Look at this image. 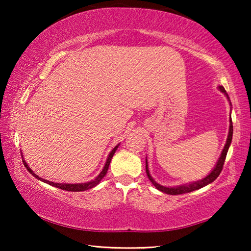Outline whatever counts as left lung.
<instances>
[{
	"instance_id": "1",
	"label": "left lung",
	"mask_w": 251,
	"mask_h": 251,
	"mask_svg": "<svg viewBox=\"0 0 251 251\" xmlns=\"http://www.w3.org/2000/svg\"><path fill=\"white\" fill-rule=\"evenodd\" d=\"M219 90L222 91L223 93L226 94V96L228 97V94L225 91V88L223 86H219ZM232 121L230 118V126H229V134H228V138H227V143L226 145H225L224 150L222 155H220V158L217 161V165H216V167L212 169V172L208 175L207 177L203 178V179L199 180V181H195L193 184H189V185H184V186H177V187H164V186H160L159 184H157V182L152 179L150 171H148V165H147V160H146V173H147V176L150 178V180L152 182V185H154L157 189L160 190V192L163 193H166L168 195H180V194H186V193H190L193 192V190H196L201 188V187L206 186L208 184H210V182L214 181L216 178L219 176V174L222 173L223 171V167H224V163H225V159H226V156H227V151H228V148L230 146V143H231V139H232Z\"/></svg>"
}]
</instances>
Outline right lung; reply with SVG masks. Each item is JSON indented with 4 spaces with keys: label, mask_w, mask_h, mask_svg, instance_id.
<instances>
[{
    "label": "right lung",
    "mask_w": 251,
    "mask_h": 251,
    "mask_svg": "<svg viewBox=\"0 0 251 251\" xmlns=\"http://www.w3.org/2000/svg\"><path fill=\"white\" fill-rule=\"evenodd\" d=\"M117 147H118V145H117L115 148H114V150H113L112 151H110V154L108 155V158H107V160H106V164H105V166H104V168H103V171L100 172V175L97 176L94 180L88 181V182H84V184H57V182L49 181V180H46V179H43V178L39 177V176L36 175L35 173H33L32 169L29 168L26 164H25V161H23V163H24V166L26 167L27 171H28L29 173H31L34 177H36L37 179H40V180H42V181L46 182V184H49V185H50V186H54V187H57V188H59V189L67 190V192H84V190L91 189V188H93V187H95V186H96L97 184H99V182L101 180V178H103V177L106 175V173H107V171H108V166H109L110 160H112L114 154H115Z\"/></svg>",
    "instance_id": "add662e5"
}]
</instances>
